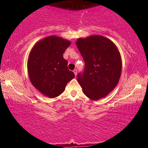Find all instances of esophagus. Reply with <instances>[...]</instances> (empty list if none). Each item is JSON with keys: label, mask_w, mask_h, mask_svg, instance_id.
<instances>
[{"label": "esophagus", "mask_w": 148, "mask_h": 148, "mask_svg": "<svg viewBox=\"0 0 148 148\" xmlns=\"http://www.w3.org/2000/svg\"><path fill=\"white\" fill-rule=\"evenodd\" d=\"M73 72H74V74H75V76H76V74H77V69H74V71H73Z\"/></svg>", "instance_id": "1"}]
</instances>
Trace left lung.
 Wrapping results in <instances>:
<instances>
[{
	"label": "left lung",
	"instance_id": "left-lung-1",
	"mask_svg": "<svg viewBox=\"0 0 148 148\" xmlns=\"http://www.w3.org/2000/svg\"><path fill=\"white\" fill-rule=\"evenodd\" d=\"M85 62L77 81L90 99L98 100L114 89L120 79L122 61L118 48L103 36L93 35L76 42Z\"/></svg>",
	"mask_w": 148,
	"mask_h": 148
}]
</instances>
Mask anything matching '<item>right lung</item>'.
I'll return each instance as SVG.
<instances>
[{
    "instance_id": "right-lung-1",
    "label": "right lung",
    "mask_w": 148,
    "mask_h": 148,
    "mask_svg": "<svg viewBox=\"0 0 148 148\" xmlns=\"http://www.w3.org/2000/svg\"><path fill=\"white\" fill-rule=\"evenodd\" d=\"M69 45L67 40L50 36L37 42L30 53L28 71L30 81L40 92L50 98L60 95L75 76L63 58Z\"/></svg>"
}]
</instances>
